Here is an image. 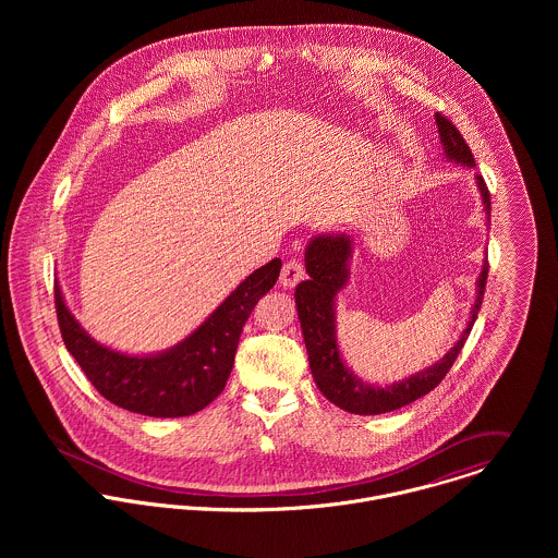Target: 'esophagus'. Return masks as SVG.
<instances>
[{
    "mask_svg": "<svg viewBox=\"0 0 558 558\" xmlns=\"http://www.w3.org/2000/svg\"><path fill=\"white\" fill-rule=\"evenodd\" d=\"M305 279V266H303V262L301 259H296V257H290L286 264H283V268H281V277H279V281H281V286L283 288H294L299 281H303Z\"/></svg>",
    "mask_w": 558,
    "mask_h": 558,
    "instance_id": "1",
    "label": "esophagus"
}]
</instances>
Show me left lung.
<instances>
[{"instance_id": "obj_1", "label": "left lung", "mask_w": 558, "mask_h": 558, "mask_svg": "<svg viewBox=\"0 0 558 558\" xmlns=\"http://www.w3.org/2000/svg\"><path fill=\"white\" fill-rule=\"evenodd\" d=\"M436 124L440 133V142L445 146L447 159L464 162L466 167H475V157L464 142L462 133L456 129V124L442 116L436 113ZM477 186L483 197L485 213L489 215V191L485 186L483 175L477 173ZM352 240L350 236H316L310 242L305 253V266L310 272L307 281H301L296 286V307L299 319L310 354V367L314 374V380L319 391L330 399L341 410H348L352 414H385L391 410H398L401 405L414 401V399L427 396L434 391L442 378L449 374L451 365L456 363L458 354L462 352L473 324L477 319L483 292L487 283V270L489 264L485 259L483 270L478 275L477 299L473 305V314L466 324V330L462 332L460 341L429 369L418 372L416 376L398 383L393 387H372L361 383L350 374V369L343 365L337 348L335 337V296L348 281V259L352 253Z\"/></svg>"}]
</instances>
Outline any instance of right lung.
I'll use <instances>...</instances> for the list:
<instances>
[{
  "instance_id": "right-lung-1",
  "label": "right lung",
  "mask_w": 558,
  "mask_h": 558,
  "mask_svg": "<svg viewBox=\"0 0 558 558\" xmlns=\"http://www.w3.org/2000/svg\"><path fill=\"white\" fill-rule=\"evenodd\" d=\"M281 259L251 272L195 332L155 356H129L96 343L69 312L56 281L62 339L94 389L146 416H189L221 396L234 367L240 332L257 301L277 283Z\"/></svg>"
}]
</instances>
